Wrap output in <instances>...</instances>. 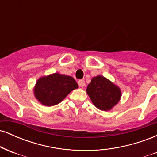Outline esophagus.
Listing matches in <instances>:
<instances>
[{
	"label": "esophagus",
	"instance_id": "obj_1",
	"mask_svg": "<svg viewBox=\"0 0 157 157\" xmlns=\"http://www.w3.org/2000/svg\"><path fill=\"white\" fill-rule=\"evenodd\" d=\"M78 85H79V86H80V87H81V88L84 87V86H85V80H78Z\"/></svg>",
	"mask_w": 157,
	"mask_h": 157
}]
</instances>
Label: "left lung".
Returning a JSON list of instances; mask_svg holds the SVG:
<instances>
[{
	"instance_id": "obj_1",
	"label": "left lung",
	"mask_w": 157,
	"mask_h": 157,
	"mask_svg": "<svg viewBox=\"0 0 157 157\" xmlns=\"http://www.w3.org/2000/svg\"><path fill=\"white\" fill-rule=\"evenodd\" d=\"M86 91L94 105L102 111L112 109L121 97L119 87L102 76L93 77Z\"/></svg>"
}]
</instances>
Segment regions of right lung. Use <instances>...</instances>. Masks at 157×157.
Masks as SVG:
<instances>
[{"mask_svg":"<svg viewBox=\"0 0 157 157\" xmlns=\"http://www.w3.org/2000/svg\"><path fill=\"white\" fill-rule=\"evenodd\" d=\"M77 88L78 85L73 77L55 73L40 78L34 92L43 105L52 106L60 103L72 90Z\"/></svg>","mask_w":157,"mask_h":157,"instance_id":"add662e5","label":"right lung"}]
</instances>
